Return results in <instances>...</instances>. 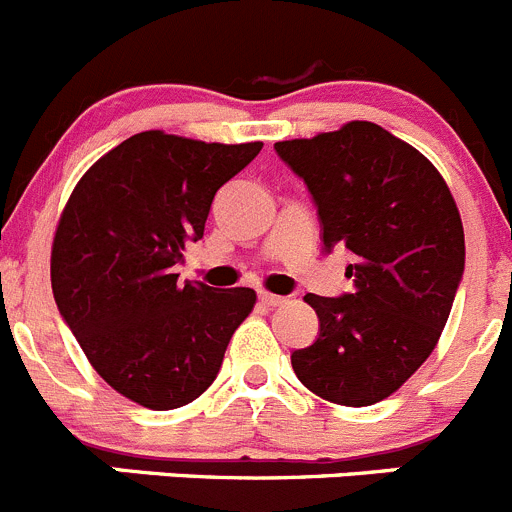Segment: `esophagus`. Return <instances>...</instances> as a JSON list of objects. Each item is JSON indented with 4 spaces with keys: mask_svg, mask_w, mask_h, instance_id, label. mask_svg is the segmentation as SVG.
Wrapping results in <instances>:
<instances>
[{
    "mask_svg": "<svg viewBox=\"0 0 512 512\" xmlns=\"http://www.w3.org/2000/svg\"><path fill=\"white\" fill-rule=\"evenodd\" d=\"M259 299L261 304H266V307H281V304L287 302V297H279V294H269V292H261Z\"/></svg>",
    "mask_w": 512,
    "mask_h": 512,
    "instance_id": "34e87169",
    "label": "esophagus"
}]
</instances>
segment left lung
<instances>
[{"mask_svg":"<svg viewBox=\"0 0 512 512\" xmlns=\"http://www.w3.org/2000/svg\"><path fill=\"white\" fill-rule=\"evenodd\" d=\"M274 149L312 195L322 251L353 253V292L304 297L320 335L294 350V373L340 406L383 401L437 348L452 312L464 274L452 192L424 154L370 121Z\"/></svg>","mask_w":512,"mask_h":512,"instance_id":"left-lung-1","label":"left lung"}]
</instances>
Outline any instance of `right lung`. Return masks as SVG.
<instances>
[{"label": "right lung", "mask_w": 512, "mask_h": 512, "mask_svg": "<svg viewBox=\"0 0 512 512\" xmlns=\"http://www.w3.org/2000/svg\"><path fill=\"white\" fill-rule=\"evenodd\" d=\"M264 144H205L142 131L103 154L60 215L50 281L60 317L103 381L154 411L180 409L215 381L248 287L177 281L215 192Z\"/></svg>", "instance_id": "right-lung-1"}]
</instances>
